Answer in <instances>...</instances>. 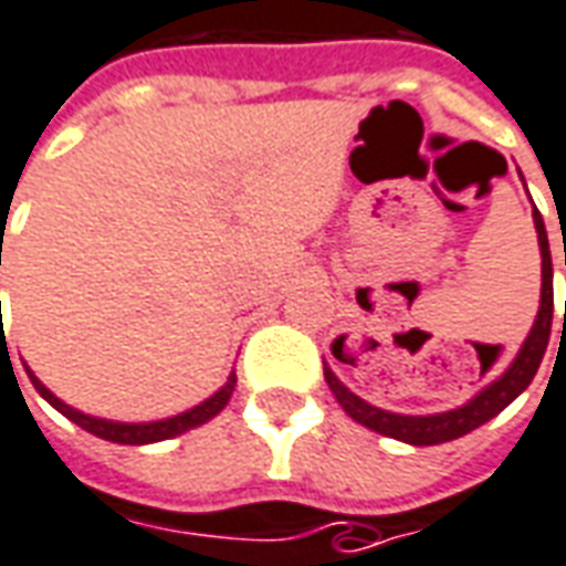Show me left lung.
<instances>
[{"label":"left lung","mask_w":566,"mask_h":566,"mask_svg":"<svg viewBox=\"0 0 566 566\" xmlns=\"http://www.w3.org/2000/svg\"><path fill=\"white\" fill-rule=\"evenodd\" d=\"M533 223L539 232V251H543V296H539V312H536V322H533L531 337L524 339V346L517 352V358L512 367L505 370L503 377L493 379L484 392H478L469 405L448 410V413H432V417H405V413H389V410H379V407L367 405L358 395L349 392L331 367H324V379L331 386V392L339 401V407L349 413L352 420L361 422L374 432L386 434V438H398L405 444H417V448H429V444H444L453 438L469 434L478 426H484L493 420L500 410L515 401L517 395L531 386V379L539 370L543 361L545 346L552 337V312H555V296H552V254H548V235H545L543 214L533 208ZM566 327V315H564Z\"/></svg>","instance_id":"8db88e82"}]
</instances>
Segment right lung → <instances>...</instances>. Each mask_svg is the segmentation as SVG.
Masks as SVG:
<instances>
[{
  "label": "right lung",
  "mask_w": 566,
  "mask_h": 566,
  "mask_svg": "<svg viewBox=\"0 0 566 566\" xmlns=\"http://www.w3.org/2000/svg\"><path fill=\"white\" fill-rule=\"evenodd\" d=\"M30 379H33L35 392L42 395L51 407H57L66 420H73L76 426H82L85 432L97 434V438H104V441H113V444H153V441H165V438H174V434H184L189 429H196L201 422H208L211 417H217L227 401L232 398V389H235V374L227 379V386L220 389L217 395H211L208 401H201L199 407H192L187 413H177L171 420H159V422H113V420H97V417H88V413H82V410H73L70 405H63L61 398H54V395L33 377V370H27Z\"/></svg>",
  "instance_id": "1"
}]
</instances>
